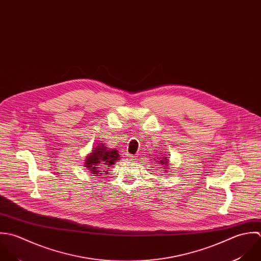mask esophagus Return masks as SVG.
<instances>
[{
  "label": "esophagus",
  "mask_w": 261,
  "mask_h": 261,
  "mask_svg": "<svg viewBox=\"0 0 261 261\" xmlns=\"http://www.w3.org/2000/svg\"><path fill=\"white\" fill-rule=\"evenodd\" d=\"M125 158L126 159H130V160H134V158H135V156L134 155H130V154H125Z\"/></svg>",
  "instance_id": "obj_1"
}]
</instances>
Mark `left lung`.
Instances as JSON below:
<instances>
[{"label": "left lung", "mask_w": 261, "mask_h": 261, "mask_svg": "<svg viewBox=\"0 0 261 261\" xmlns=\"http://www.w3.org/2000/svg\"><path fill=\"white\" fill-rule=\"evenodd\" d=\"M157 162L163 167V172L164 173H167L168 172V168H169V165H170V163H169V160H168V157H165V156H163V157H161L160 158V161L159 160H157ZM165 175H167V174H165Z\"/></svg>", "instance_id": "8db88e82"}]
</instances>
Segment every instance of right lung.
Here are the masks:
<instances>
[{
  "instance_id": "right-lung-1",
  "label": "right lung",
  "mask_w": 261,
  "mask_h": 261,
  "mask_svg": "<svg viewBox=\"0 0 261 261\" xmlns=\"http://www.w3.org/2000/svg\"><path fill=\"white\" fill-rule=\"evenodd\" d=\"M119 154L116 149H109L106 144L99 143L94 146L91 153L88 154L84 165L86 170L94 176L109 173L110 168L113 167L115 162L119 161Z\"/></svg>"
}]
</instances>
